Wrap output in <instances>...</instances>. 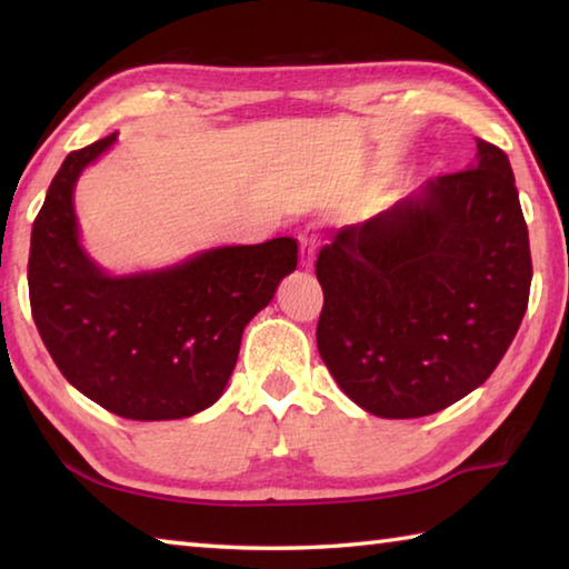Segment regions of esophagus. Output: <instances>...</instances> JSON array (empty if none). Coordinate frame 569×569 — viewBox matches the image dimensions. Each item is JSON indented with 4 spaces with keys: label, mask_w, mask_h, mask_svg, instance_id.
<instances>
[{
    "label": "esophagus",
    "mask_w": 569,
    "mask_h": 569,
    "mask_svg": "<svg viewBox=\"0 0 569 569\" xmlns=\"http://www.w3.org/2000/svg\"><path fill=\"white\" fill-rule=\"evenodd\" d=\"M298 240H301V266L311 268L316 256V223H308L301 233H298Z\"/></svg>",
    "instance_id": "esophagus-1"
}]
</instances>
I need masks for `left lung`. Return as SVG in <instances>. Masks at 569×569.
Wrapping results in <instances>:
<instances>
[{
  "instance_id": "obj_1",
  "label": "left lung",
  "mask_w": 569,
  "mask_h": 569,
  "mask_svg": "<svg viewBox=\"0 0 569 569\" xmlns=\"http://www.w3.org/2000/svg\"><path fill=\"white\" fill-rule=\"evenodd\" d=\"M316 343L346 397L383 419L429 417L502 361L532 283L527 223L502 150L429 180L316 258Z\"/></svg>"
}]
</instances>
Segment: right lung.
Wrapping results in <instances>:
<instances>
[{
  "label": "right lung",
  "mask_w": 569,
  "mask_h": 569,
  "mask_svg": "<svg viewBox=\"0 0 569 569\" xmlns=\"http://www.w3.org/2000/svg\"><path fill=\"white\" fill-rule=\"evenodd\" d=\"M114 142L74 150L34 218L30 306L47 351L77 391L134 421L182 419L223 393L243 329L296 271V238L206 250L156 273L112 278L77 238L72 190Z\"/></svg>",
  "instance_id": "obj_1"
}]
</instances>
